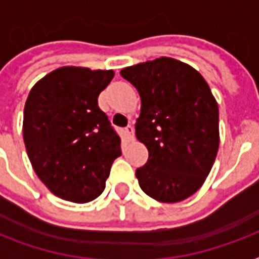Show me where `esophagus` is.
Returning a JSON list of instances; mask_svg holds the SVG:
<instances>
[{"label": "esophagus", "mask_w": 259, "mask_h": 259, "mask_svg": "<svg viewBox=\"0 0 259 259\" xmlns=\"http://www.w3.org/2000/svg\"><path fill=\"white\" fill-rule=\"evenodd\" d=\"M125 133L129 138V141H134V127L132 125H129L125 129Z\"/></svg>", "instance_id": "obj_1"}]
</instances>
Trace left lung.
<instances>
[{"mask_svg":"<svg viewBox=\"0 0 259 259\" xmlns=\"http://www.w3.org/2000/svg\"><path fill=\"white\" fill-rule=\"evenodd\" d=\"M141 97L136 122L149 158L136 170L141 189L176 203L196 192L219 148V109L204 78L188 64L160 58L121 70Z\"/></svg>","mask_w":259,"mask_h":259,"instance_id":"1","label":"left lung"}]
</instances>
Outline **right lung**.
<instances>
[{
	"mask_svg": "<svg viewBox=\"0 0 259 259\" xmlns=\"http://www.w3.org/2000/svg\"><path fill=\"white\" fill-rule=\"evenodd\" d=\"M113 70L60 67L30 90L22 134L38 179L56 196L74 203L97 199L121 156V138L98 106Z\"/></svg>",
	"mask_w": 259,
	"mask_h": 259,
	"instance_id": "1",
	"label": "right lung"
}]
</instances>
